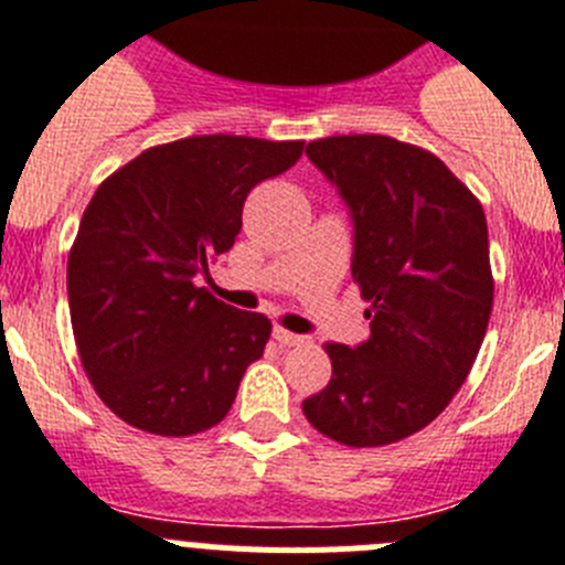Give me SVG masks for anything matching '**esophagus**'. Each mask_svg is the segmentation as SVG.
Wrapping results in <instances>:
<instances>
[{
  "mask_svg": "<svg viewBox=\"0 0 565 565\" xmlns=\"http://www.w3.org/2000/svg\"><path fill=\"white\" fill-rule=\"evenodd\" d=\"M274 339H277V342L282 344V348H297V344L306 342V339L299 337V333L286 331V328H274Z\"/></svg>",
  "mask_w": 565,
  "mask_h": 565,
  "instance_id": "1",
  "label": "esophagus"
}]
</instances>
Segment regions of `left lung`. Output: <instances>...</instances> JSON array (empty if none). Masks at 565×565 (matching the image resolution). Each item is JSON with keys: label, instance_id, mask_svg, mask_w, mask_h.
Instances as JSON below:
<instances>
[{"label": "left lung", "instance_id": "1", "mask_svg": "<svg viewBox=\"0 0 565 565\" xmlns=\"http://www.w3.org/2000/svg\"><path fill=\"white\" fill-rule=\"evenodd\" d=\"M306 154L351 209L371 337L326 344L333 376L302 413L344 447H384L427 427L472 371L495 291L487 217L436 154L387 135L319 138Z\"/></svg>", "mask_w": 565, "mask_h": 565}]
</instances>
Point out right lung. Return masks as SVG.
Returning a JSON list of instances; mask_svg holds the SVG:
<instances>
[{"mask_svg":"<svg viewBox=\"0 0 565 565\" xmlns=\"http://www.w3.org/2000/svg\"><path fill=\"white\" fill-rule=\"evenodd\" d=\"M302 147L194 135L147 149L96 189L67 259L70 322L84 373L121 422L181 438L232 411L271 322L194 277L234 246L248 192Z\"/></svg>","mask_w":565,"mask_h":565,"instance_id":"obj_1","label":"right lung"}]
</instances>
